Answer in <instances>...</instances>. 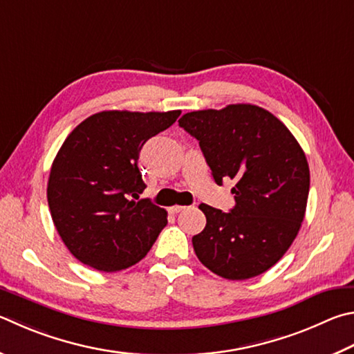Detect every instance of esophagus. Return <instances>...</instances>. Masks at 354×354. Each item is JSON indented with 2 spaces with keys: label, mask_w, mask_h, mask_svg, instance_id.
Wrapping results in <instances>:
<instances>
[{
  "label": "esophagus",
  "mask_w": 354,
  "mask_h": 354,
  "mask_svg": "<svg viewBox=\"0 0 354 354\" xmlns=\"http://www.w3.org/2000/svg\"><path fill=\"white\" fill-rule=\"evenodd\" d=\"M185 209V205H171L170 207V214H179V212H183Z\"/></svg>",
  "instance_id": "1"
}]
</instances>
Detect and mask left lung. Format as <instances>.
<instances>
[{
  "label": "left lung",
  "instance_id": "1",
  "mask_svg": "<svg viewBox=\"0 0 354 354\" xmlns=\"http://www.w3.org/2000/svg\"><path fill=\"white\" fill-rule=\"evenodd\" d=\"M179 127L201 147L218 185L235 179L230 212L199 204L205 227L192 239L212 272L246 280L272 268L291 246L304 221L310 167L283 122L250 104L184 114Z\"/></svg>",
  "mask_w": 354,
  "mask_h": 354
}]
</instances>
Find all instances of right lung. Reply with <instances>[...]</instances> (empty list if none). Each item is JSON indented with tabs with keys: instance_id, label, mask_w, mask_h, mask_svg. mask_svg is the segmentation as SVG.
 I'll use <instances>...</instances> for the list:
<instances>
[{
	"instance_id": "1",
	"label": "right lung",
	"mask_w": 354,
	"mask_h": 354,
	"mask_svg": "<svg viewBox=\"0 0 354 354\" xmlns=\"http://www.w3.org/2000/svg\"><path fill=\"white\" fill-rule=\"evenodd\" d=\"M181 111H102L77 125L50 167L48 204L57 232L83 265L115 272L136 265L167 226L150 199L138 159L142 145Z\"/></svg>"
}]
</instances>
